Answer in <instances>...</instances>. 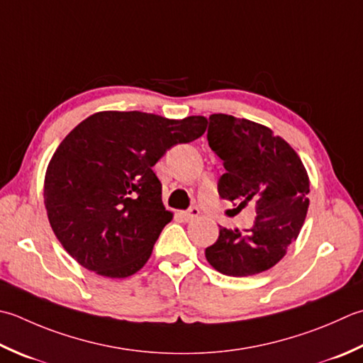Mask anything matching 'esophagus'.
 Segmentation results:
<instances>
[{"mask_svg":"<svg viewBox=\"0 0 363 363\" xmlns=\"http://www.w3.org/2000/svg\"><path fill=\"white\" fill-rule=\"evenodd\" d=\"M198 216H200V209H198V208H190V209L182 212V217H184V220H186V222H191V220L196 218Z\"/></svg>","mask_w":363,"mask_h":363,"instance_id":"1","label":"esophagus"}]
</instances>
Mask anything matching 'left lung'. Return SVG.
<instances>
[{"instance_id":"8db88e82","label":"left lung","mask_w":363,"mask_h":363,"mask_svg":"<svg viewBox=\"0 0 363 363\" xmlns=\"http://www.w3.org/2000/svg\"><path fill=\"white\" fill-rule=\"evenodd\" d=\"M208 141L225 167L218 195L238 209L253 204L257 218L248 234L220 226L206 259L230 277L264 272L299 236L310 204L307 169L285 140L253 121L211 115Z\"/></svg>"}]
</instances>
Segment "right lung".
<instances>
[{
    "label": "right lung",
    "instance_id": "add662e5",
    "mask_svg": "<svg viewBox=\"0 0 363 363\" xmlns=\"http://www.w3.org/2000/svg\"><path fill=\"white\" fill-rule=\"evenodd\" d=\"M204 116L168 119L141 111H101L56 149L44 182L55 236L78 264L110 279L143 267L173 214L152 167L169 147L200 138Z\"/></svg>",
    "mask_w": 363,
    "mask_h": 363
}]
</instances>
